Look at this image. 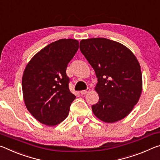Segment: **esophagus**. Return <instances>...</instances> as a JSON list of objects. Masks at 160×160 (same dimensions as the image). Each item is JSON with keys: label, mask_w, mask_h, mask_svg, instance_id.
Masks as SVG:
<instances>
[{"label": "esophagus", "mask_w": 160, "mask_h": 160, "mask_svg": "<svg viewBox=\"0 0 160 160\" xmlns=\"http://www.w3.org/2000/svg\"><path fill=\"white\" fill-rule=\"evenodd\" d=\"M89 91H90L89 88H86V90H82V91H80V93H81V94H82V95H84V94L87 93Z\"/></svg>", "instance_id": "obj_1"}]
</instances>
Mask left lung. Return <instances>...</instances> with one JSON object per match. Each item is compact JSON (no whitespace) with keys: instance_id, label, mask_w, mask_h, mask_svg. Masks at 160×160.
I'll return each mask as SVG.
<instances>
[{"instance_id":"8db88e82","label":"left lung","mask_w":160,"mask_h":160,"mask_svg":"<svg viewBox=\"0 0 160 160\" xmlns=\"http://www.w3.org/2000/svg\"><path fill=\"white\" fill-rule=\"evenodd\" d=\"M80 50L95 71L98 103L92 106L95 116L106 122L124 118L137 104L142 92L140 66L123 44L106 38L80 42Z\"/></svg>"}]
</instances>
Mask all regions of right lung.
I'll use <instances>...</instances> for the list:
<instances>
[{
	"instance_id": "add662e5",
	"label": "right lung",
	"mask_w": 160,
	"mask_h": 160,
	"mask_svg": "<svg viewBox=\"0 0 160 160\" xmlns=\"http://www.w3.org/2000/svg\"><path fill=\"white\" fill-rule=\"evenodd\" d=\"M78 49L74 39H61L38 52L25 67L23 98L29 112L41 123L56 125L69 115L76 96L69 91L66 70Z\"/></svg>"
}]
</instances>
